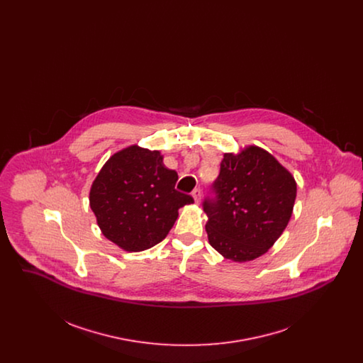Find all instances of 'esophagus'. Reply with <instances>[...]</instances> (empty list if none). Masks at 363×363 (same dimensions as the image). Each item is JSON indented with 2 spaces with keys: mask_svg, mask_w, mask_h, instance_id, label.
<instances>
[{
  "mask_svg": "<svg viewBox=\"0 0 363 363\" xmlns=\"http://www.w3.org/2000/svg\"><path fill=\"white\" fill-rule=\"evenodd\" d=\"M191 196H193V199H194V201L197 203V204H200V201H201V190L200 189H194L191 191Z\"/></svg>",
  "mask_w": 363,
  "mask_h": 363,
  "instance_id": "obj_1",
  "label": "esophagus"
}]
</instances>
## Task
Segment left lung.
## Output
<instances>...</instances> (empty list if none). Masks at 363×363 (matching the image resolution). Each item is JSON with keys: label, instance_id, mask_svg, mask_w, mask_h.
<instances>
[{"label": "left lung", "instance_id": "1", "mask_svg": "<svg viewBox=\"0 0 363 363\" xmlns=\"http://www.w3.org/2000/svg\"><path fill=\"white\" fill-rule=\"evenodd\" d=\"M204 201L208 242L225 259L246 262L265 255L293 215L296 182L277 157L257 145L225 154Z\"/></svg>", "mask_w": 363, "mask_h": 363}]
</instances>
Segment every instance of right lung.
<instances>
[{
	"instance_id": "right-lung-1",
	"label": "right lung",
	"mask_w": 363,
	"mask_h": 363,
	"mask_svg": "<svg viewBox=\"0 0 363 363\" xmlns=\"http://www.w3.org/2000/svg\"><path fill=\"white\" fill-rule=\"evenodd\" d=\"M177 179L160 151L135 144L110 156L89 190V207L104 237L125 252L147 250L163 241L178 209L194 201L175 189Z\"/></svg>"
}]
</instances>
